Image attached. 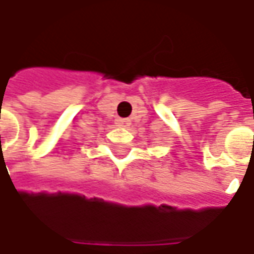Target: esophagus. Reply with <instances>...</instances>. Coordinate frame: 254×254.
<instances>
[{"label":"esophagus","mask_w":254,"mask_h":254,"mask_svg":"<svg viewBox=\"0 0 254 254\" xmlns=\"http://www.w3.org/2000/svg\"><path fill=\"white\" fill-rule=\"evenodd\" d=\"M116 124H117L119 127H128V126H130V120H128V119H122V117H119V119L116 120Z\"/></svg>","instance_id":"1"}]
</instances>
